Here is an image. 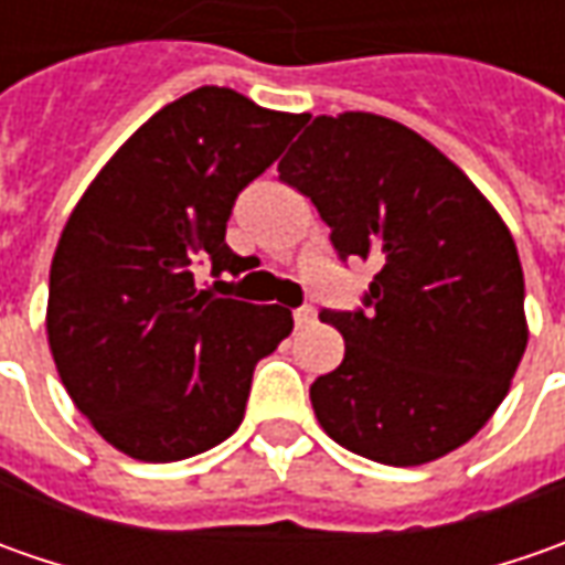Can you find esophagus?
I'll return each mask as SVG.
<instances>
[{
    "instance_id": "obj_1",
    "label": "esophagus",
    "mask_w": 565,
    "mask_h": 565,
    "mask_svg": "<svg viewBox=\"0 0 565 565\" xmlns=\"http://www.w3.org/2000/svg\"><path fill=\"white\" fill-rule=\"evenodd\" d=\"M311 320H315V308L311 305H305V308L295 311V327H308Z\"/></svg>"
}]
</instances>
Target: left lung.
<instances>
[{
    "label": "left lung",
    "mask_w": 565,
    "mask_h": 565,
    "mask_svg": "<svg viewBox=\"0 0 565 565\" xmlns=\"http://www.w3.org/2000/svg\"><path fill=\"white\" fill-rule=\"evenodd\" d=\"M339 257L377 260L367 311H320L345 339L311 383L320 427L383 466L468 444L529 345L525 276L503 216L418 131L374 113L317 116L279 160Z\"/></svg>",
    "instance_id": "left-lung-1"
}]
</instances>
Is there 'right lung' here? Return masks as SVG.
Here are the masks:
<instances>
[{"label": "right lung", "instance_id": "add662e5", "mask_svg": "<svg viewBox=\"0 0 565 565\" xmlns=\"http://www.w3.org/2000/svg\"><path fill=\"white\" fill-rule=\"evenodd\" d=\"M308 116L198 87L121 143L81 194L50 267L55 371L99 437L141 462L223 444L245 418L254 364L292 333V311L216 298L194 264L242 273L226 245L238 191Z\"/></svg>", "mask_w": 565, "mask_h": 565}]
</instances>
